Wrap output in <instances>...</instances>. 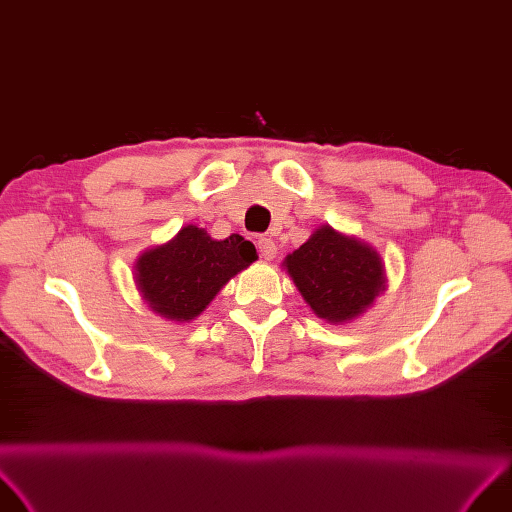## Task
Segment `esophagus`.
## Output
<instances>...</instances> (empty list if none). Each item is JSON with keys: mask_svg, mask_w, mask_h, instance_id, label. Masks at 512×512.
I'll use <instances>...</instances> for the list:
<instances>
[{"mask_svg": "<svg viewBox=\"0 0 512 512\" xmlns=\"http://www.w3.org/2000/svg\"><path fill=\"white\" fill-rule=\"evenodd\" d=\"M257 249H259V255L266 261H272L276 257V244L272 238H259Z\"/></svg>", "mask_w": 512, "mask_h": 512, "instance_id": "1", "label": "esophagus"}]
</instances>
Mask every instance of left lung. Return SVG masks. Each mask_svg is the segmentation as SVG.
Instances as JSON below:
<instances>
[{
  "instance_id": "obj_1",
  "label": "left lung",
  "mask_w": 512,
  "mask_h": 512,
  "mask_svg": "<svg viewBox=\"0 0 512 512\" xmlns=\"http://www.w3.org/2000/svg\"><path fill=\"white\" fill-rule=\"evenodd\" d=\"M283 268L310 310L332 325L364 315L387 287L385 261L374 246L332 225L315 229Z\"/></svg>"
}]
</instances>
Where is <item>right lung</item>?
I'll list each match as a JSON object with an SVG mask.
<instances>
[{"instance_id": "obj_1", "label": "right lung", "mask_w": 512, "mask_h": 512, "mask_svg": "<svg viewBox=\"0 0 512 512\" xmlns=\"http://www.w3.org/2000/svg\"><path fill=\"white\" fill-rule=\"evenodd\" d=\"M255 259V246L238 234L214 240L204 227L185 225L172 240L136 259L134 283L155 315L189 323Z\"/></svg>"}]
</instances>
